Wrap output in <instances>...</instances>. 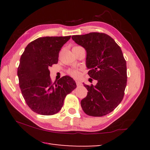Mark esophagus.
Segmentation results:
<instances>
[{"label": "esophagus", "mask_w": 150, "mask_h": 150, "mask_svg": "<svg viewBox=\"0 0 150 150\" xmlns=\"http://www.w3.org/2000/svg\"><path fill=\"white\" fill-rule=\"evenodd\" d=\"M76 85L79 87V86H81L82 85V83L80 81H76Z\"/></svg>", "instance_id": "esophagus-1"}]
</instances>
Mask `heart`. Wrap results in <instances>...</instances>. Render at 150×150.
Masks as SVG:
<instances>
[{
  "label": "heart",
  "mask_w": 150,
  "mask_h": 150,
  "mask_svg": "<svg viewBox=\"0 0 150 150\" xmlns=\"http://www.w3.org/2000/svg\"><path fill=\"white\" fill-rule=\"evenodd\" d=\"M76 47V46H75ZM67 73L69 76L74 78H78L80 76V71L79 69H70L67 71Z\"/></svg>",
  "instance_id": "obj_1"
}]
</instances>
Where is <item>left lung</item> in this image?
<instances>
[{
    "label": "left lung",
    "mask_w": 150,
    "mask_h": 150,
    "mask_svg": "<svg viewBox=\"0 0 150 150\" xmlns=\"http://www.w3.org/2000/svg\"><path fill=\"white\" fill-rule=\"evenodd\" d=\"M71 38L87 51L88 74L98 81L96 85H84L88 92L81 102L82 108L89 116L106 115L124 98L127 68L122 51L111 37L103 33L72 35Z\"/></svg>",
    "instance_id": "1"
}]
</instances>
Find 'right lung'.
I'll return each mask as SVG.
<instances>
[{
  "instance_id": "1",
  "label": "right lung",
  "mask_w": 150,
  "mask_h": 150,
  "mask_svg": "<svg viewBox=\"0 0 150 150\" xmlns=\"http://www.w3.org/2000/svg\"><path fill=\"white\" fill-rule=\"evenodd\" d=\"M70 38H40L29 43L22 53L18 68L20 88L26 104L36 113H57L66 96L76 87L68 76L53 83L48 69L58 63L59 51Z\"/></svg>"
}]
</instances>
